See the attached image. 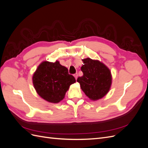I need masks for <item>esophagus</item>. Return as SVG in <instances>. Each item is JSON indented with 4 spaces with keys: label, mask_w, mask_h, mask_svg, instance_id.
Masks as SVG:
<instances>
[{
    "label": "esophagus",
    "mask_w": 148,
    "mask_h": 148,
    "mask_svg": "<svg viewBox=\"0 0 148 148\" xmlns=\"http://www.w3.org/2000/svg\"><path fill=\"white\" fill-rule=\"evenodd\" d=\"M74 77H75V79H77V78H78V74H77V73H75V74H74Z\"/></svg>",
    "instance_id": "esophagus-1"
}]
</instances>
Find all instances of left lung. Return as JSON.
<instances>
[{
    "instance_id": "1",
    "label": "left lung",
    "mask_w": 148,
    "mask_h": 148,
    "mask_svg": "<svg viewBox=\"0 0 148 148\" xmlns=\"http://www.w3.org/2000/svg\"><path fill=\"white\" fill-rule=\"evenodd\" d=\"M81 70L82 77L77 82L83 92L89 99L96 101L104 97L109 91L112 83V76L109 69L98 60L90 58L83 60Z\"/></svg>"
}]
</instances>
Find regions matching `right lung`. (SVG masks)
<instances>
[{
    "instance_id": "right-lung-1",
    "label": "right lung",
    "mask_w": 148,
    "mask_h": 148,
    "mask_svg": "<svg viewBox=\"0 0 148 148\" xmlns=\"http://www.w3.org/2000/svg\"><path fill=\"white\" fill-rule=\"evenodd\" d=\"M76 82L68 69L60 64L43 62L33 75V82L38 95L46 101L58 103L64 99L71 84Z\"/></svg>"
}]
</instances>
